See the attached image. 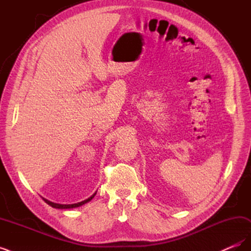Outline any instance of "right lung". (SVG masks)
I'll list each match as a JSON object with an SVG mask.
<instances>
[{
	"label": "right lung",
	"instance_id": "right-lung-1",
	"mask_svg": "<svg viewBox=\"0 0 251 251\" xmlns=\"http://www.w3.org/2000/svg\"><path fill=\"white\" fill-rule=\"evenodd\" d=\"M96 195V193H94L92 196L90 197V198H88V199H86V200H83V201H81V202H78V203H74V204H59V203H54V202H52V201H49V200H47V199H45V198H43V200L46 202L47 204H49L50 206H52L53 208H58V209H69V208H75V207H79V206H81V205H83V204H86V203H88V202H90L91 200H92L93 198H94V196Z\"/></svg>",
	"mask_w": 251,
	"mask_h": 251
}]
</instances>
